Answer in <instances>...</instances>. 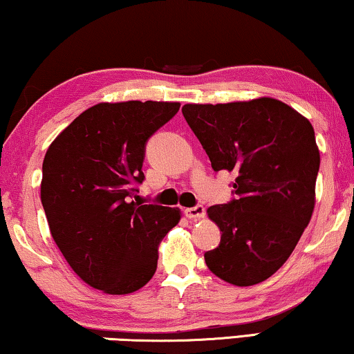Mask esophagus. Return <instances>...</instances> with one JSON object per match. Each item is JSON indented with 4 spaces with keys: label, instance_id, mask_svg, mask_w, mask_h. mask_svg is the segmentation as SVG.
<instances>
[{
    "label": "esophagus",
    "instance_id": "obj_1",
    "mask_svg": "<svg viewBox=\"0 0 354 354\" xmlns=\"http://www.w3.org/2000/svg\"><path fill=\"white\" fill-rule=\"evenodd\" d=\"M205 214H206V209L203 205H196L193 207H187L185 209V216L188 217V219H203Z\"/></svg>",
    "mask_w": 354,
    "mask_h": 354
}]
</instances>
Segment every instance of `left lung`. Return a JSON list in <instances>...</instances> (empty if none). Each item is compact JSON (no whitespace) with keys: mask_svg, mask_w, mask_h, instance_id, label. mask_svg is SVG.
<instances>
[{"mask_svg":"<svg viewBox=\"0 0 354 354\" xmlns=\"http://www.w3.org/2000/svg\"><path fill=\"white\" fill-rule=\"evenodd\" d=\"M183 118L216 172H235L234 200L207 209L222 232L207 268L239 287L282 268L311 221L321 156L311 122L288 104L258 98L185 104Z\"/></svg>","mask_w":354,"mask_h":354,"instance_id":"obj_1","label":"left lung"}]
</instances>
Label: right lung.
<instances>
[{
    "mask_svg": "<svg viewBox=\"0 0 354 354\" xmlns=\"http://www.w3.org/2000/svg\"><path fill=\"white\" fill-rule=\"evenodd\" d=\"M178 108L166 101L95 104L48 148L43 209L57 248L90 287L127 295L156 272L159 241L180 211L142 205L135 193L145 180L147 142Z\"/></svg>",
    "mask_w": 354,
    "mask_h": 354,
    "instance_id": "obj_1",
    "label": "right lung"
}]
</instances>
